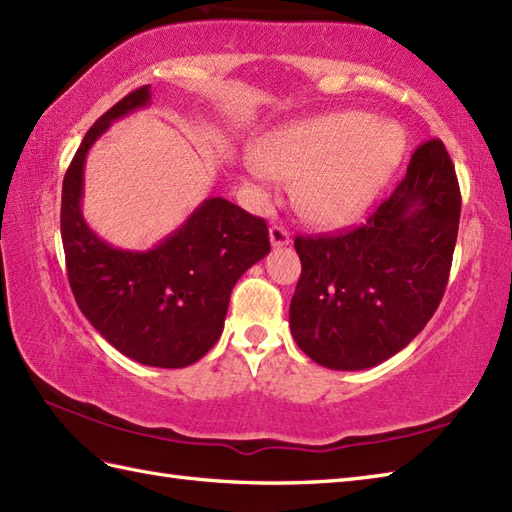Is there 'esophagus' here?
<instances>
[{
	"label": "esophagus",
	"instance_id": "esophagus-1",
	"mask_svg": "<svg viewBox=\"0 0 512 512\" xmlns=\"http://www.w3.org/2000/svg\"><path fill=\"white\" fill-rule=\"evenodd\" d=\"M268 235H270V244L275 246V248H281V246H288L290 244V233L285 231L283 227H270V231H268Z\"/></svg>",
	"mask_w": 512,
	"mask_h": 512
}]
</instances>
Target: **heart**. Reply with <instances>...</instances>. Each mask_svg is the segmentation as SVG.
<instances>
[{
  "mask_svg": "<svg viewBox=\"0 0 512 512\" xmlns=\"http://www.w3.org/2000/svg\"><path fill=\"white\" fill-rule=\"evenodd\" d=\"M406 135L392 122L364 111H338L281 126L257 144L246 174L266 185L275 174L299 181L296 200L316 227H342L371 207L395 172Z\"/></svg>",
  "mask_w": 512,
  "mask_h": 512,
  "instance_id": "obj_1",
  "label": "heart"
}]
</instances>
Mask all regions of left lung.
Returning <instances> with one entry per match:
<instances>
[{"instance_id":"8db88e82","label":"left lung","mask_w":512,"mask_h":512,"mask_svg":"<svg viewBox=\"0 0 512 512\" xmlns=\"http://www.w3.org/2000/svg\"><path fill=\"white\" fill-rule=\"evenodd\" d=\"M458 222L454 165L430 139L364 227L296 237L303 270L290 331L299 349L334 371H362L408 347L443 299Z\"/></svg>"}]
</instances>
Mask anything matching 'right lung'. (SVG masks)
Instances as JSON below:
<instances>
[{
  "mask_svg": "<svg viewBox=\"0 0 512 512\" xmlns=\"http://www.w3.org/2000/svg\"><path fill=\"white\" fill-rule=\"evenodd\" d=\"M150 102V87H141L89 128L63 181L61 235L71 292L95 331L139 364L183 368L218 342L233 285L270 253V240L264 220L220 196L202 200L148 251L117 248L89 227L87 154L113 122Z\"/></svg>",
  "mask_w": 512,
  "mask_h": 512,
  "instance_id": "1",
  "label": "right lung"
}]
</instances>
